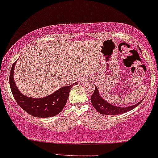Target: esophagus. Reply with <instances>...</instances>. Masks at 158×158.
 Segmentation results:
<instances>
[{"instance_id": "obj_1", "label": "esophagus", "mask_w": 158, "mask_h": 158, "mask_svg": "<svg viewBox=\"0 0 158 158\" xmlns=\"http://www.w3.org/2000/svg\"><path fill=\"white\" fill-rule=\"evenodd\" d=\"M86 82V81L85 80V79H82V80L81 81V83H84V82Z\"/></svg>"}]
</instances>
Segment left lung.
Segmentation results:
<instances>
[{"label": "left lung", "mask_w": 158, "mask_h": 158, "mask_svg": "<svg viewBox=\"0 0 158 158\" xmlns=\"http://www.w3.org/2000/svg\"><path fill=\"white\" fill-rule=\"evenodd\" d=\"M141 100L136 103V105H133L132 106H127V107H120V106H112L108 102L103 100L99 94V91L98 90V88L95 86L94 91L92 96L91 98V101L92 105L94 107L99 113L103 114V115H118V114H123L125 112H128V111L132 110L135 107L137 106L140 103L143 102Z\"/></svg>", "instance_id": "8db88e82"}]
</instances>
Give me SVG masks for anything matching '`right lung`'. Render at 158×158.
Returning a JSON list of instances; mask_svg holds the SVG:
<instances>
[{
    "mask_svg": "<svg viewBox=\"0 0 158 158\" xmlns=\"http://www.w3.org/2000/svg\"><path fill=\"white\" fill-rule=\"evenodd\" d=\"M15 62L13 63L10 75V85L12 94L21 108L32 116L38 118H48L57 115L61 112L67 103L71 88L76 85L62 87L49 96L42 98H31L22 94L16 88L13 80V72Z\"/></svg>",
    "mask_w": 158,
    "mask_h": 158,
    "instance_id": "1",
    "label": "right lung"
}]
</instances>
